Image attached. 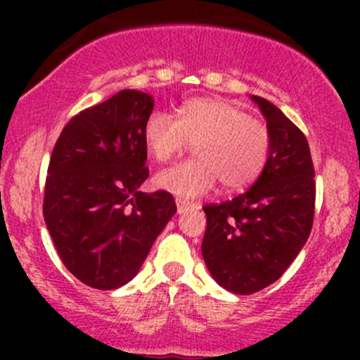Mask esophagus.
Here are the masks:
<instances>
[{
    "mask_svg": "<svg viewBox=\"0 0 360 360\" xmlns=\"http://www.w3.org/2000/svg\"><path fill=\"white\" fill-rule=\"evenodd\" d=\"M176 205H177V212L183 214L186 212V210L193 209V203H191L190 200H186V198H176Z\"/></svg>",
    "mask_w": 360,
    "mask_h": 360,
    "instance_id": "1",
    "label": "esophagus"
}]
</instances>
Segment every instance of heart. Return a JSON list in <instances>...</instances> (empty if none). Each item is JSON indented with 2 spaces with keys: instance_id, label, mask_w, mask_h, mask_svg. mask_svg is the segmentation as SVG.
<instances>
[{
  "instance_id": "b5f03b06",
  "label": "heart",
  "mask_w": 360,
  "mask_h": 360,
  "mask_svg": "<svg viewBox=\"0 0 360 360\" xmlns=\"http://www.w3.org/2000/svg\"><path fill=\"white\" fill-rule=\"evenodd\" d=\"M144 143L158 162H167L195 144V158L160 170L155 184L169 193L195 198L221 179L226 190H242L261 174L270 153V132L263 122L219 97H195L176 116L155 111L144 125Z\"/></svg>"
}]
</instances>
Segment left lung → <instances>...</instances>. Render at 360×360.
Listing matches in <instances>:
<instances>
[{
	"label": "left lung",
	"mask_w": 360,
	"mask_h": 360,
	"mask_svg": "<svg viewBox=\"0 0 360 360\" xmlns=\"http://www.w3.org/2000/svg\"><path fill=\"white\" fill-rule=\"evenodd\" d=\"M270 153L256 183L233 200L203 207L207 228L202 256L226 291L252 294L282 277L310 237L315 172L304 134L263 97Z\"/></svg>",
	"instance_id": "obj_1"
}]
</instances>
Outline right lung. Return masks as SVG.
<instances>
[{
	"mask_svg": "<svg viewBox=\"0 0 360 360\" xmlns=\"http://www.w3.org/2000/svg\"><path fill=\"white\" fill-rule=\"evenodd\" d=\"M151 111L150 94L125 89L72 116L53 146L43 217L64 266L94 289L132 281L177 210L169 191H139Z\"/></svg>",
	"mask_w": 360,
	"mask_h": 360,
	"instance_id": "1",
	"label": "right lung"
}]
</instances>
